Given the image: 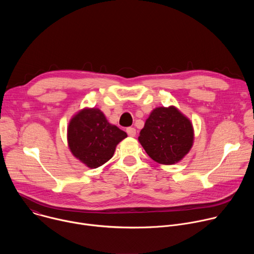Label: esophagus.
I'll return each mask as SVG.
<instances>
[{"mask_svg": "<svg viewBox=\"0 0 254 254\" xmlns=\"http://www.w3.org/2000/svg\"><path fill=\"white\" fill-rule=\"evenodd\" d=\"M127 133L129 136H134L135 135V128L134 127H127Z\"/></svg>", "mask_w": 254, "mask_h": 254, "instance_id": "esophagus-1", "label": "esophagus"}]
</instances>
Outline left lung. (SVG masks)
<instances>
[{"label": "left lung", "instance_id": "left-lung-1", "mask_svg": "<svg viewBox=\"0 0 254 254\" xmlns=\"http://www.w3.org/2000/svg\"><path fill=\"white\" fill-rule=\"evenodd\" d=\"M194 129L191 121L177 107H157L139 132L138 141L155 162L173 165L191 150Z\"/></svg>", "mask_w": 254, "mask_h": 254}]
</instances>
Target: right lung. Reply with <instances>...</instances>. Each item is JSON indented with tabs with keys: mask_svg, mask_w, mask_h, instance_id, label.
Returning <instances> with one entry per match:
<instances>
[{
	"mask_svg": "<svg viewBox=\"0 0 254 254\" xmlns=\"http://www.w3.org/2000/svg\"><path fill=\"white\" fill-rule=\"evenodd\" d=\"M127 132L107 122L98 108H83L69 122L67 140L70 152L90 169L110 161Z\"/></svg>",
	"mask_w": 254,
	"mask_h": 254,
	"instance_id": "add662e5",
	"label": "right lung"
}]
</instances>
